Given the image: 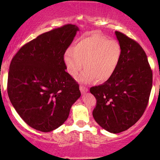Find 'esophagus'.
<instances>
[{
    "label": "esophagus",
    "instance_id": "34e87169",
    "mask_svg": "<svg viewBox=\"0 0 160 160\" xmlns=\"http://www.w3.org/2000/svg\"><path fill=\"white\" fill-rule=\"evenodd\" d=\"M80 90H81V92L82 94L84 93H86L87 91H88V89H87V87H83V86H80Z\"/></svg>",
    "mask_w": 160,
    "mask_h": 160
}]
</instances>
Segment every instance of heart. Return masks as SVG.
<instances>
[{
	"label": "heart",
	"mask_w": 160,
	"mask_h": 160,
	"mask_svg": "<svg viewBox=\"0 0 160 160\" xmlns=\"http://www.w3.org/2000/svg\"><path fill=\"white\" fill-rule=\"evenodd\" d=\"M121 45L115 40H108L99 34L79 39L72 49L66 51L63 60L67 71L76 77L82 68H86L78 76L80 82L91 83L96 79L103 83L113 76L122 58Z\"/></svg>",
	"instance_id": "b5f03b06"
}]
</instances>
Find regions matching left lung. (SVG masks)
<instances>
[{"instance_id": "left-lung-1", "label": "left lung", "mask_w": 160, "mask_h": 160, "mask_svg": "<svg viewBox=\"0 0 160 160\" xmlns=\"http://www.w3.org/2000/svg\"><path fill=\"white\" fill-rule=\"evenodd\" d=\"M122 49L115 73L108 81L90 88L97 100L93 117L112 133L127 130L143 114L152 87V71L147 56L136 41L115 31Z\"/></svg>"}]
</instances>
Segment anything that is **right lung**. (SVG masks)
Listing matches in <instances>:
<instances>
[{
	"instance_id": "right-lung-1",
	"label": "right lung",
	"mask_w": 160,
	"mask_h": 160,
	"mask_svg": "<svg viewBox=\"0 0 160 160\" xmlns=\"http://www.w3.org/2000/svg\"><path fill=\"white\" fill-rule=\"evenodd\" d=\"M79 29L65 25L40 35L23 46L11 62L8 98L25 123L51 132L66 121L81 96L78 83L66 69L65 52Z\"/></svg>"
}]
</instances>
